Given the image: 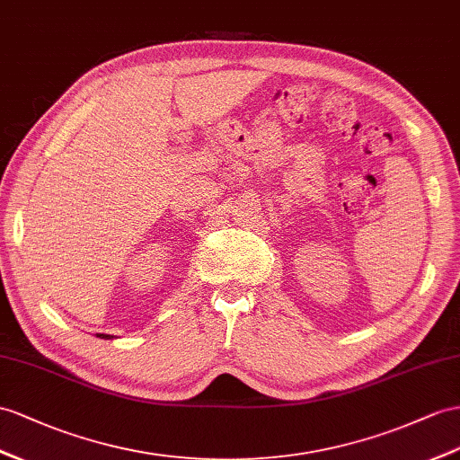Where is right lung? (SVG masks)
Wrapping results in <instances>:
<instances>
[{
  "label": "right lung",
  "mask_w": 460,
  "mask_h": 460,
  "mask_svg": "<svg viewBox=\"0 0 460 460\" xmlns=\"http://www.w3.org/2000/svg\"><path fill=\"white\" fill-rule=\"evenodd\" d=\"M97 338H104V340H112L114 336H111V334H97Z\"/></svg>",
  "instance_id": "obj_1"
}]
</instances>
